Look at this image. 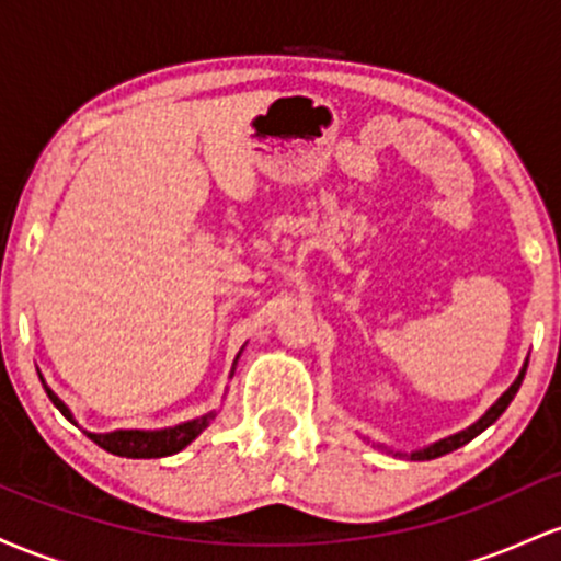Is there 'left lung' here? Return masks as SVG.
I'll return each instance as SVG.
<instances>
[{
    "instance_id": "obj_1",
    "label": "left lung",
    "mask_w": 561,
    "mask_h": 561,
    "mask_svg": "<svg viewBox=\"0 0 561 561\" xmlns=\"http://www.w3.org/2000/svg\"><path fill=\"white\" fill-rule=\"evenodd\" d=\"M525 371H527V362H525V366H523V371H519V377L514 379L512 382V388H508L504 396L499 398V401H495L491 409L485 411V414L480 416L478 422L474 424H469L467 430H461V433H456V435H448V437H443V440H437V443H433V446H427V448H420V450H411V454H405V456H411V459L414 461H427V459H437V456H443V454H450V450H456V448H461L465 446V443H469L472 440V437H478L482 430H488L491 427V424L499 420L501 414H504L506 411V405L514 401V396H517V390H519V385H523V379H525ZM379 448H385V446H379ZM396 456H403V454H396Z\"/></svg>"
}]
</instances>
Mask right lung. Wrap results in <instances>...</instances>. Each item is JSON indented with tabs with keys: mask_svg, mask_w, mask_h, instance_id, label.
<instances>
[{
	"mask_svg": "<svg viewBox=\"0 0 561 561\" xmlns=\"http://www.w3.org/2000/svg\"><path fill=\"white\" fill-rule=\"evenodd\" d=\"M240 353H237V358H240ZM237 358H234V364H237ZM231 375H234V366H231ZM42 385H44V390H47L49 401H53L57 409H60V414L66 416L68 422L76 424L68 405L62 403L60 398H57L55 392L47 388V382H44V379H42ZM210 420H216V411L199 416V420L176 424V427H165V430H115V433H87V437H92L96 446L105 448L107 454L126 456V459H160V456L179 454V450L190 446V443L195 440V437L203 433L205 427H208Z\"/></svg>",
	"mask_w": 561,
	"mask_h": 561,
	"instance_id": "obj_1",
	"label": "right lung"
}]
</instances>
